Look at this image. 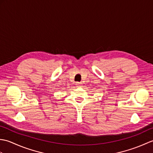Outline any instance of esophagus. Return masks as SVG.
<instances>
[{"instance_id": "1", "label": "esophagus", "mask_w": 153, "mask_h": 153, "mask_svg": "<svg viewBox=\"0 0 153 153\" xmlns=\"http://www.w3.org/2000/svg\"><path fill=\"white\" fill-rule=\"evenodd\" d=\"M81 85H82V83L76 82V85H77V87H79V86H81Z\"/></svg>"}]
</instances>
